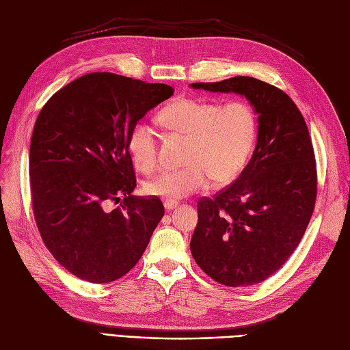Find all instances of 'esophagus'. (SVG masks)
Returning a JSON list of instances; mask_svg holds the SVG:
<instances>
[{
	"label": "esophagus",
	"mask_w": 350,
	"mask_h": 350,
	"mask_svg": "<svg viewBox=\"0 0 350 350\" xmlns=\"http://www.w3.org/2000/svg\"><path fill=\"white\" fill-rule=\"evenodd\" d=\"M163 206H165V208H166L167 211H171V210L176 208L178 203H176V201H174V200H165V201H163Z\"/></svg>",
	"instance_id": "34e87169"
}]
</instances>
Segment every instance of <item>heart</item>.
I'll list each match as a JSON object with an SVG mask.
<instances>
[{"instance_id":"b5f03b06","label":"heart","mask_w":350,"mask_h":350,"mask_svg":"<svg viewBox=\"0 0 350 350\" xmlns=\"http://www.w3.org/2000/svg\"><path fill=\"white\" fill-rule=\"evenodd\" d=\"M157 121L174 135L185 137L183 163L144 183L146 194L181 198L213 185H226L245 167L258 134V115L251 103L183 96L157 113ZM126 150L137 171L152 174L159 166V135L135 122L126 137Z\"/></svg>"}]
</instances>
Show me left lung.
Instances as JSON below:
<instances>
[{
  "label": "left lung",
  "mask_w": 350,
  "mask_h": 350,
  "mask_svg": "<svg viewBox=\"0 0 350 350\" xmlns=\"http://www.w3.org/2000/svg\"><path fill=\"white\" fill-rule=\"evenodd\" d=\"M243 94L258 113V139L235 183L198 200L191 254L207 276L230 288L261 283L299 245L317 198L308 126L283 90L254 77L193 83Z\"/></svg>",
  "instance_id": "obj_1"
}]
</instances>
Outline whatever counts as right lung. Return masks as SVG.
<instances>
[{
  "mask_svg": "<svg viewBox=\"0 0 350 350\" xmlns=\"http://www.w3.org/2000/svg\"><path fill=\"white\" fill-rule=\"evenodd\" d=\"M174 89L90 72L52 94L30 140L31 208L48 251L74 276L109 283L143 256L165 215L157 197L131 196L130 129ZM122 204L106 210L109 200Z\"/></svg>",
  "mask_w": 350,
  "mask_h": 350,
  "instance_id": "obj_1",
  "label": "right lung"
}]
</instances>
